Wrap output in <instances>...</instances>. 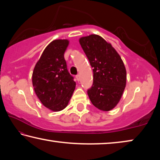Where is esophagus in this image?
<instances>
[{
    "label": "esophagus",
    "mask_w": 160,
    "mask_h": 160,
    "mask_svg": "<svg viewBox=\"0 0 160 160\" xmlns=\"http://www.w3.org/2000/svg\"><path fill=\"white\" fill-rule=\"evenodd\" d=\"M75 78H76V80H77L78 81H79V80H80V75H77L76 76H75Z\"/></svg>",
    "instance_id": "obj_1"
}]
</instances>
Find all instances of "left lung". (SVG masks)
Masks as SVG:
<instances>
[{
	"mask_svg": "<svg viewBox=\"0 0 160 160\" xmlns=\"http://www.w3.org/2000/svg\"><path fill=\"white\" fill-rule=\"evenodd\" d=\"M79 42L93 68V84L88 90L90 101L100 110H112L126 88V70L122 59L99 35L81 37Z\"/></svg>",
	"mask_w": 160,
	"mask_h": 160,
	"instance_id": "left-lung-1",
	"label": "left lung"
}]
</instances>
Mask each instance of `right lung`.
Returning <instances> with one entry per match:
<instances>
[{
    "label": "right lung",
    "mask_w": 160,
    "mask_h": 160,
    "mask_svg": "<svg viewBox=\"0 0 160 160\" xmlns=\"http://www.w3.org/2000/svg\"><path fill=\"white\" fill-rule=\"evenodd\" d=\"M68 44L67 39L51 42L43 51L32 73L37 96L44 106L53 112L67 107L76 85L64 58Z\"/></svg>",
    "instance_id": "add662e5"
}]
</instances>
